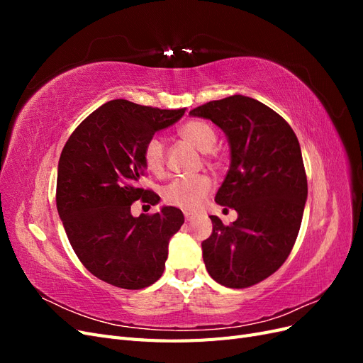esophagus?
<instances>
[{
	"mask_svg": "<svg viewBox=\"0 0 363 363\" xmlns=\"http://www.w3.org/2000/svg\"><path fill=\"white\" fill-rule=\"evenodd\" d=\"M184 219H186V221H188V223H191V221H194V219H195V215H194V213H189V212H184Z\"/></svg>",
	"mask_w": 363,
	"mask_h": 363,
	"instance_id": "esophagus-1",
	"label": "esophagus"
}]
</instances>
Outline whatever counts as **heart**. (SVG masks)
Returning <instances> with one entry per match:
<instances>
[{
  "label": "heart",
  "mask_w": 363,
  "mask_h": 363,
  "mask_svg": "<svg viewBox=\"0 0 363 363\" xmlns=\"http://www.w3.org/2000/svg\"><path fill=\"white\" fill-rule=\"evenodd\" d=\"M179 135L189 145L201 152H208L216 144L215 128L201 119H192L183 124ZM145 167L152 174H160L164 167V147L163 142L152 138L147 142L144 148ZM212 191V182L206 175L196 177L175 179L164 186L162 191L163 201L183 208V211H196Z\"/></svg>",
  "instance_id": "b5f03b06"
}]
</instances>
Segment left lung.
<instances>
[{"instance_id": "left-lung-1", "label": "left lung", "mask_w": 363, "mask_h": 363, "mask_svg": "<svg viewBox=\"0 0 363 363\" xmlns=\"http://www.w3.org/2000/svg\"><path fill=\"white\" fill-rule=\"evenodd\" d=\"M189 115L211 119L227 136L230 169L215 201L238 212L230 225L211 216L212 235L201 244L206 269L223 286H252L283 265L300 232L307 179L298 139L279 113L244 95Z\"/></svg>"}]
</instances>
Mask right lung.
Here are the masks:
<instances>
[{
  "instance_id": "1",
  "label": "right lung",
  "mask_w": 363,
  "mask_h": 363,
  "mask_svg": "<svg viewBox=\"0 0 363 363\" xmlns=\"http://www.w3.org/2000/svg\"><path fill=\"white\" fill-rule=\"evenodd\" d=\"M186 108L112 100L87 116L65 144L57 168V212L77 257L100 280L124 289L157 281L168 257L169 239L184 216L163 206L155 215H131L136 200L159 203L142 189L144 148L156 131L184 115Z\"/></svg>"
}]
</instances>
